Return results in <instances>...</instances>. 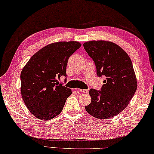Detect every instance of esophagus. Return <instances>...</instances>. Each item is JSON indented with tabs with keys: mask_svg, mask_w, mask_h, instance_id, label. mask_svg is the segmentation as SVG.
<instances>
[{
	"mask_svg": "<svg viewBox=\"0 0 154 154\" xmlns=\"http://www.w3.org/2000/svg\"><path fill=\"white\" fill-rule=\"evenodd\" d=\"M78 91H79L82 94H88V90L87 89H78Z\"/></svg>",
	"mask_w": 154,
	"mask_h": 154,
	"instance_id": "1",
	"label": "esophagus"
}]
</instances>
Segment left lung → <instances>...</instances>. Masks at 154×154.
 Instances as JSON below:
<instances>
[{
	"label": "left lung",
	"mask_w": 154,
	"mask_h": 154,
	"mask_svg": "<svg viewBox=\"0 0 154 154\" xmlns=\"http://www.w3.org/2000/svg\"><path fill=\"white\" fill-rule=\"evenodd\" d=\"M83 46L94 60L97 75L106 78L101 91L90 89L91 102L85 109L97 119L115 117L128 106L137 91L132 60L122 48L111 42L90 41Z\"/></svg>",
	"instance_id": "left-lung-1"
}]
</instances>
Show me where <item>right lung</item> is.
Listing matches in <instances>:
<instances>
[{
  "instance_id": "right-lung-1",
  "label": "right lung",
  "mask_w": 154,
  "mask_h": 154,
  "mask_svg": "<svg viewBox=\"0 0 154 154\" xmlns=\"http://www.w3.org/2000/svg\"><path fill=\"white\" fill-rule=\"evenodd\" d=\"M80 46V43L74 41L48 44L32 55L22 69V99L37 119L48 121L62 111L72 91L57 79L67 76L68 59Z\"/></svg>"
}]
</instances>
